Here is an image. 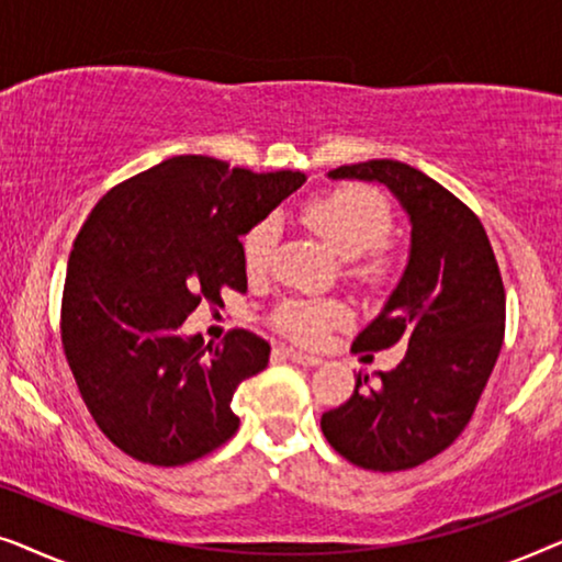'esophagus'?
Masks as SVG:
<instances>
[{
  "label": "esophagus",
  "mask_w": 562,
  "mask_h": 562,
  "mask_svg": "<svg viewBox=\"0 0 562 562\" xmlns=\"http://www.w3.org/2000/svg\"><path fill=\"white\" fill-rule=\"evenodd\" d=\"M281 356H286L289 360H294L299 366H306V368H314L319 366L322 360L317 356H310V352H302V350H294V348H279Z\"/></svg>",
  "instance_id": "1"
}]
</instances>
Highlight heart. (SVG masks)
Returning <instances> with one entry per match:
<instances>
[{"mask_svg": "<svg viewBox=\"0 0 562 562\" xmlns=\"http://www.w3.org/2000/svg\"><path fill=\"white\" fill-rule=\"evenodd\" d=\"M302 220L342 260L366 256V263L360 266L363 276H379L386 268L381 243L391 233V206L379 191L358 187V183L340 187L306 202ZM276 240H279V225L271 217L258 222L243 237V260L250 276L266 273ZM345 310L340 304L306 302V299H289L273 314V325L299 342L319 340L329 327L340 325Z\"/></svg>", "mask_w": 562, "mask_h": 562, "instance_id": "b5f03b06", "label": "heart"}]
</instances>
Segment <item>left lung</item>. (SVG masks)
<instances>
[{"label":"left lung","mask_w":562,"mask_h":562,"mask_svg":"<svg viewBox=\"0 0 562 562\" xmlns=\"http://www.w3.org/2000/svg\"><path fill=\"white\" fill-rule=\"evenodd\" d=\"M327 176L383 183L409 217L402 279L352 345H411L394 371L358 373L352 396L319 425L352 465L406 471L450 448L473 417L504 342L502 273L481 220L427 173L398 160H366Z\"/></svg>","instance_id":"8db88e82"}]
</instances>
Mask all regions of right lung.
I'll use <instances>...</instances> for the list:
<instances>
[{"label": "right lung", "instance_id": "1", "mask_svg": "<svg viewBox=\"0 0 562 562\" xmlns=\"http://www.w3.org/2000/svg\"><path fill=\"white\" fill-rule=\"evenodd\" d=\"M306 181L176 156L99 199L68 258L60 340L97 427L130 458L183 465L235 435L233 394L271 345L233 329L217 348L181 327L199 302L248 289L243 243Z\"/></svg>", "mask_w": 562, "mask_h": 562}]
</instances>
